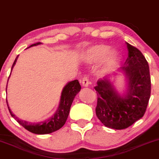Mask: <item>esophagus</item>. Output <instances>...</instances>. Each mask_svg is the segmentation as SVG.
Returning <instances> with one entry per match:
<instances>
[{"label": "esophagus", "mask_w": 159, "mask_h": 159, "mask_svg": "<svg viewBox=\"0 0 159 159\" xmlns=\"http://www.w3.org/2000/svg\"><path fill=\"white\" fill-rule=\"evenodd\" d=\"M82 85H83V86H84V87H87V86H89V78L87 77H84L83 79H82Z\"/></svg>", "instance_id": "obj_1"}]
</instances>
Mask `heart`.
<instances>
[{"instance_id": "obj_1", "label": "heart", "mask_w": 159, "mask_h": 159, "mask_svg": "<svg viewBox=\"0 0 159 159\" xmlns=\"http://www.w3.org/2000/svg\"><path fill=\"white\" fill-rule=\"evenodd\" d=\"M111 46L107 44H97L91 46L85 51L83 59L87 64H97L102 59V70L111 71L120 63L121 54L117 49H111Z\"/></svg>"}]
</instances>
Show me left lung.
I'll return each mask as SVG.
<instances>
[{"instance_id":"1","label":"left lung","mask_w":159,"mask_h":159,"mask_svg":"<svg viewBox=\"0 0 159 159\" xmlns=\"http://www.w3.org/2000/svg\"><path fill=\"white\" fill-rule=\"evenodd\" d=\"M128 57L118 70L126 81V90L120 94L109 77L97 81L96 115L105 126L124 129L132 125L145 113L150 97L151 82L149 65L142 52L126 43Z\"/></svg>"}]
</instances>
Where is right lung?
Wrapping results in <instances>:
<instances>
[{"label": "right lung", "instance_id": "right-lung-1", "mask_svg": "<svg viewBox=\"0 0 159 159\" xmlns=\"http://www.w3.org/2000/svg\"><path fill=\"white\" fill-rule=\"evenodd\" d=\"M41 43H37L33 44L30 47L40 45ZM28 47V48H30ZM19 55L16 57L15 60L13 63V65L11 67V71L13 67L15 65L16 60H17ZM11 75V74H10ZM10 76V75H9ZM9 78V77H8ZM8 84V83H7ZM7 89V88H6ZM81 85L78 80H74V81H70L67 83L65 87L63 88L62 94H61L60 104L59 107L55 113L52 117L48 118L43 121H41L39 123H28L26 120H22L20 118L16 117L14 114L11 111L9 106H8V101L6 100L7 106L11 116L17 121L20 125H22L25 129L28 130L29 132L36 134H50L57 131L62 128L64 124L66 122L67 118L68 117L71 105L73 103V101L75 98V95L81 91Z\"/></svg>", "mask_w": 159, "mask_h": 159}]
</instances>
